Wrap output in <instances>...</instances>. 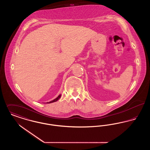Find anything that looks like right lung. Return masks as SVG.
I'll return each mask as SVG.
<instances>
[{"label":"right lung","instance_id":"obj_1","mask_svg":"<svg viewBox=\"0 0 150 150\" xmlns=\"http://www.w3.org/2000/svg\"><path fill=\"white\" fill-rule=\"evenodd\" d=\"M61 97V94H59L58 97H57L56 98H55L54 100H51L50 102H47V103H53V102H56L58 100H59V98H60V97Z\"/></svg>","mask_w":150,"mask_h":150}]
</instances>
